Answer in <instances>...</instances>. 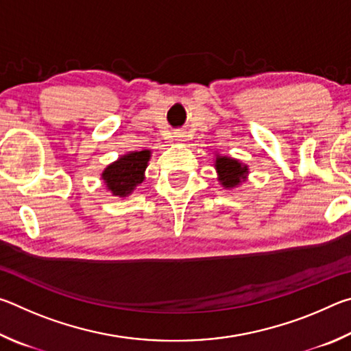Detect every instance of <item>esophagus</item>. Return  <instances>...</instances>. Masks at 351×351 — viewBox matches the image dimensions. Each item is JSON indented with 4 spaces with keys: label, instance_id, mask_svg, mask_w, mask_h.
<instances>
[{
    "label": "esophagus",
    "instance_id": "34e87169",
    "mask_svg": "<svg viewBox=\"0 0 351 351\" xmlns=\"http://www.w3.org/2000/svg\"><path fill=\"white\" fill-rule=\"evenodd\" d=\"M175 138H178V141H182V138H184V134H182L181 132H178V133L175 134Z\"/></svg>",
    "mask_w": 351,
    "mask_h": 351
}]
</instances>
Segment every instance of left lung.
Here are the masks:
<instances>
[{
    "instance_id": "1",
    "label": "left lung",
    "mask_w": 351,
    "mask_h": 351,
    "mask_svg": "<svg viewBox=\"0 0 351 351\" xmlns=\"http://www.w3.org/2000/svg\"><path fill=\"white\" fill-rule=\"evenodd\" d=\"M215 169L218 181L224 189H234L246 180L247 165L228 156H217Z\"/></svg>"
}]
</instances>
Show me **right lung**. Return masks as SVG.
<instances>
[{
  "instance_id": "1",
  "label": "right lung",
  "mask_w": 351,
  "mask_h": 351,
  "mask_svg": "<svg viewBox=\"0 0 351 351\" xmlns=\"http://www.w3.org/2000/svg\"><path fill=\"white\" fill-rule=\"evenodd\" d=\"M150 156V150L130 152L119 158L117 161L110 164L102 173V180L110 192L114 197H128L136 186H139L145 180L144 173Z\"/></svg>"
}]
</instances>
